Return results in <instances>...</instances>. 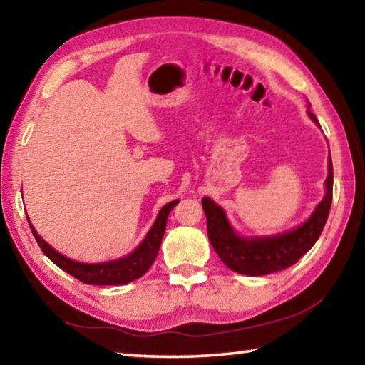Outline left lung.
Instances as JSON below:
<instances>
[{
    "label": "left lung",
    "mask_w": 365,
    "mask_h": 365,
    "mask_svg": "<svg viewBox=\"0 0 365 365\" xmlns=\"http://www.w3.org/2000/svg\"><path fill=\"white\" fill-rule=\"evenodd\" d=\"M307 114L319 125L316 115L311 110H307ZM325 188L324 200L301 227L287 233L261 238L240 237L228 224L224 209L209 197H202V209L207 219V237L212 248L222 262L237 274L259 277L289 267L312 248L329 219L333 196L331 156L329 158V177L325 180Z\"/></svg>",
    "instance_id": "left-lung-1"
}]
</instances>
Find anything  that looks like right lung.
<instances>
[{
    "instance_id": "1",
    "label": "right lung",
    "mask_w": 365,
    "mask_h": 365,
    "mask_svg": "<svg viewBox=\"0 0 365 365\" xmlns=\"http://www.w3.org/2000/svg\"><path fill=\"white\" fill-rule=\"evenodd\" d=\"M178 205V200L170 201L160 209L156 220L151 227V230L148 232L143 242L130 255L117 259V261L101 262V264H83L72 261V259L66 257L58 252L54 248H51L45 240H43L38 233L35 232V228L30 224L32 233L36 240V243L41 248V251L51 259V261L58 265L59 269H63L67 274L76 277L77 280L88 283V285H125L133 280L140 279L141 275H145L148 269L151 267L154 259L158 256L160 242H163L165 224H168L169 212Z\"/></svg>"
}]
</instances>
